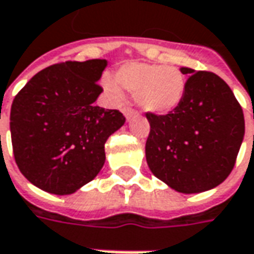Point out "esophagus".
I'll return each instance as SVG.
<instances>
[{
  "mask_svg": "<svg viewBox=\"0 0 254 254\" xmlns=\"http://www.w3.org/2000/svg\"><path fill=\"white\" fill-rule=\"evenodd\" d=\"M124 114H125V118L127 121H130L132 118H135L136 112L132 108H124Z\"/></svg>",
  "mask_w": 254,
  "mask_h": 254,
  "instance_id": "obj_1",
  "label": "esophagus"
}]
</instances>
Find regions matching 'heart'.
Masks as SVG:
<instances>
[{"instance_id": "heart-1", "label": "heart", "mask_w": 254, "mask_h": 254, "mask_svg": "<svg viewBox=\"0 0 254 254\" xmlns=\"http://www.w3.org/2000/svg\"><path fill=\"white\" fill-rule=\"evenodd\" d=\"M119 87L135 94L136 101L146 112L162 115L176 110L186 92V78L177 67L157 66L149 63H127L115 73ZM107 90L118 94L114 84Z\"/></svg>"}]
</instances>
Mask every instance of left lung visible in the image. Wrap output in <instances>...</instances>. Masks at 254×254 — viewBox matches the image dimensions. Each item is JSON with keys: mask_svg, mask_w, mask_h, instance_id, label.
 Segmentation results:
<instances>
[{"mask_svg": "<svg viewBox=\"0 0 254 254\" xmlns=\"http://www.w3.org/2000/svg\"><path fill=\"white\" fill-rule=\"evenodd\" d=\"M186 92L166 115L146 114V160L163 183L183 194L219 186L231 174L245 136V118L229 85L211 71L181 67Z\"/></svg>", "mask_w": 254, "mask_h": 254, "instance_id": "1", "label": "left lung"}]
</instances>
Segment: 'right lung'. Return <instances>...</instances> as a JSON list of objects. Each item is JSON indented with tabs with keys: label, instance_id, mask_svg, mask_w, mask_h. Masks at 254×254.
<instances>
[{
	"label": "right lung",
	"instance_id": "1",
	"mask_svg": "<svg viewBox=\"0 0 254 254\" xmlns=\"http://www.w3.org/2000/svg\"><path fill=\"white\" fill-rule=\"evenodd\" d=\"M107 64L92 59L46 67L13 98V157L40 190L73 194L102 169L107 139L125 124L118 110L94 104L102 92L97 81Z\"/></svg>",
	"mask_w": 254,
	"mask_h": 254
}]
</instances>
